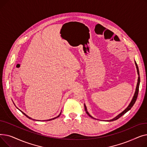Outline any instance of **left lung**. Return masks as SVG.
I'll use <instances>...</instances> for the list:
<instances>
[{
	"instance_id": "8db88e82",
	"label": "left lung",
	"mask_w": 147,
	"mask_h": 147,
	"mask_svg": "<svg viewBox=\"0 0 147 147\" xmlns=\"http://www.w3.org/2000/svg\"><path fill=\"white\" fill-rule=\"evenodd\" d=\"M135 65H136V68H137V72H138V83H137V85H136V90H135V94H134V96L132 99V101H131L130 103L129 104V105H128V107L126 108V109L123 111V112H121L120 114H119L118 115H117L116 117H114V119L110 120H108V121H114V120H117L118 119H119L120 117H121L123 115H124L126 113H127L129 110H130L131 109V108H132L133 107V105H134V104L135 103L136 101V99H137V97H138V92H139V87H140V71H139V68H138V65L136 63V61H135ZM84 105V110H85L86 111V113L89 115V116H90L91 118H93V119H95L93 117H92L91 115L89 114V113L87 111V109H86V107L85 105V104Z\"/></svg>"
}]
</instances>
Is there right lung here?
Wrapping results in <instances>:
<instances>
[{"instance_id": "1", "label": "right lung", "mask_w": 147, "mask_h": 147, "mask_svg": "<svg viewBox=\"0 0 147 147\" xmlns=\"http://www.w3.org/2000/svg\"><path fill=\"white\" fill-rule=\"evenodd\" d=\"M14 105H15V104H14ZM15 107H16V106H15ZM17 109H18V108H17ZM18 110H19V109H18ZM20 110V111H21V113H22V114H24V115H26V117H27V118H28V119H32V120H34V119H32V118H31V117H28V115H26V114H25V113H23V112H22V111H21V110ZM61 113H60V114H59V115H58V116H57V117H55V118H53V119H49V120H43V121H49V120H53V119H56V118H57V117H59V115H61ZM36 121H38V120H36Z\"/></svg>"}]
</instances>
